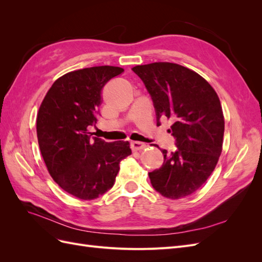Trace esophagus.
<instances>
[{"label": "esophagus", "mask_w": 262, "mask_h": 262, "mask_svg": "<svg viewBox=\"0 0 262 262\" xmlns=\"http://www.w3.org/2000/svg\"><path fill=\"white\" fill-rule=\"evenodd\" d=\"M131 147L133 150H142V149H145L147 147L146 144L142 143V142H138V141H134L131 143Z\"/></svg>", "instance_id": "34e87169"}]
</instances>
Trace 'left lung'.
<instances>
[{
  "label": "left lung",
  "mask_w": 262,
  "mask_h": 262,
  "mask_svg": "<svg viewBox=\"0 0 262 262\" xmlns=\"http://www.w3.org/2000/svg\"><path fill=\"white\" fill-rule=\"evenodd\" d=\"M153 100L157 124L171 119L177 149H162L161 168L148 172L150 184L168 199L199 189L215 168L222 153L224 116L217 94L194 71L176 63L155 62L132 69ZM158 147V146H157Z\"/></svg>",
  "instance_id": "1"
}]
</instances>
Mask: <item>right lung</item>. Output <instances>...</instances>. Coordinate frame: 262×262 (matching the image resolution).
<instances>
[{
    "label": "right lung",
    "mask_w": 262,
    "mask_h": 262,
    "mask_svg": "<svg viewBox=\"0 0 262 262\" xmlns=\"http://www.w3.org/2000/svg\"><path fill=\"white\" fill-rule=\"evenodd\" d=\"M118 67L73 71L55 81L37 116V138L53 180L78 199L93 200L115 185L119 164L131 154L129 142L92 137L98 121L101 90L123 73Z\"/></svg>",
    "instance_id": "obj_1"
}]
</instances>
